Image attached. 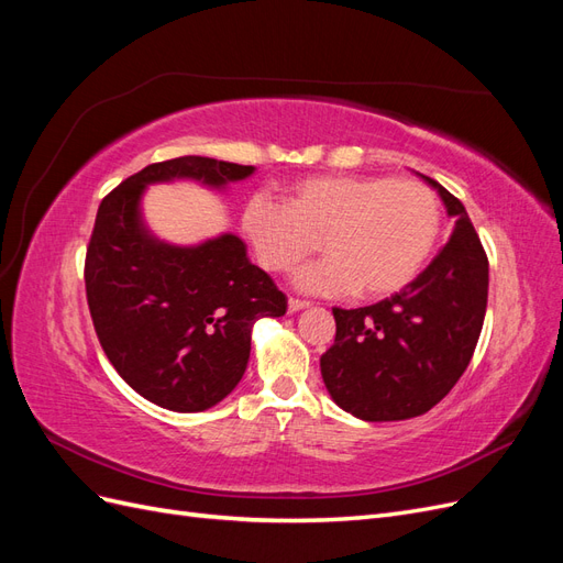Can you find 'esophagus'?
Wrapping results in <instances>:
<instances>
[{
    "mask_svg": "<svg viewBox=\"0 0 563 563\" xmlns=\"http://www.w3.org/2000/svg\"><path fill=\"white\" fill-rule=\"evenodd\" d=\"M305 308H310V302H308V300L288 298V310H291V312H298V310H305Z\"/></svg>",
    "mask_w": 563,
    "mask_h": 563,
    "instance_id": "esophagus-1",
    "label": "esophagus"
}]
</instances>
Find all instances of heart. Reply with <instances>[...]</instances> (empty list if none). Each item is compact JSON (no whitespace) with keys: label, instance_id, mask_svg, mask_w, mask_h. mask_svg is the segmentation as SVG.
Instances as JSON below:
<instances>
[{"label":"heart","instance_id":"heart-1","mask_svg":"<svg viewBox=\"0 0 563 563\" xmlns=\"http://www.w3.org/2000/svg\"><path fill=\"white\" fill-rule=\"evenodd\" d=\"M439 220L437 195L418 180L312 176L288 187L286 203L251 197L242 230L255 258L275 275L294 272L321 240L329 258L300 272L302 291L387 298L428 261Z\"/></svg>","mask_w":563,"mask_h":563}]
</instances>
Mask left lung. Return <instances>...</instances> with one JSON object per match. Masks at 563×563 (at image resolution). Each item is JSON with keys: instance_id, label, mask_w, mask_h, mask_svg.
<instances>
[{"instance_id": "obj_1", "label": "left lung", "mask_w": 563, "mask_h": 563, "mask_svg": "<svg viewBox=\"0 0 563 563\" xmlns=\"http://www.w3.org/2000/svg\"><path fill=\"white\" fill-rule=\"evenodd\" d=\"M455 228L446 246L404 291L368 308H333L335 340L321 378L343 411L368 420L428 413L463 376L488 300V258L463 201L422 176Z\"/></svg>"}]
</instances>
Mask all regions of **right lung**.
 I'll return each mask as SVG.
<instances>
[{"mask_svg": "<svg viewBox=\"0 0 563 563\" xmlns=\"http://www.w3.org/2000/svg\"><path fill=\"white\" fill-rule=\"evenodd\" d=\"M253 166L178 157L145 166L103 197L84 261L93 329L129 387L168 411H207L242 380L251 329L282 317L286 296L223 234L195 249L155 242L141 225L147 183L195 178L220 187Z\"/></svg>", "mask_w": 563, "mask_h": 563, "instance_id": "1", "label": "right lung"}]
</instances>
